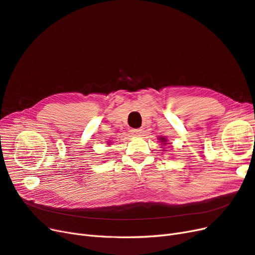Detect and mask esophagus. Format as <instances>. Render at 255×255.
<instances>
[{
	"instance_id": "esophagus-1",
	"label": "esophagus",
	"mask_w": 255,
	"mask_h": 255,
	"mask_svg": "<svg viewBox=\"0 0 255 255\" xmlns=\"http://www.w3.org/2000/svg\"><path fill=\"white\" fill-rule=\"evenodd\" d=\"M130 131H131V133L134 134V135H141V134L143 133V130L140 129V128H137V129H131V130H130Z\"/></svg>"
}]
</instances>
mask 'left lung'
<instances>
[{
  "mask_svg": "<svg viewBox=\"0 0 255 255\" xmlns=\"http://www.w3.org/2000/svg\"><path fill=\"white\" fill-rule=\"evenodd\" d=\"M160 140H162V142H165V139H164V137H161V139H160Z\"/></svg>",
  "mask_w": 255,
  "mask_h": 255,
  "instance_id": "8db88e82",
  "label": "left lung"
}]
</instances>
